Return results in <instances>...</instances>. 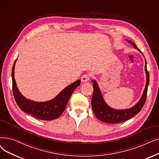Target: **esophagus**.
Returning <instances> with one entry per match:
<instances>
[{"instance_id": "34e87169", "label": "esophagus", "mask_w": 159, "mask_h": 159, "mask_svg": "<svg viewBox=\"0 0 159 159\" xmlns=\"http://www.w3.org/2000/svg\"><path fill=\"white\" fill-rule=\"evenodd\" d=\"M90 79V75L89 74H84L81 77V81L83 82V83H85V82L89 81Z\"/></svg>"}]
</instances>
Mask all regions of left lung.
Instances as JSON below:
<instances>
[{"label": "left lung", "instance_id": "obj_1", "mask_svg": "<svg viewBox=\"0 0 159 159\" xmlns=\"http://www.w3.org/2000/svg\"><path fill=\"white\" fill-rule=\"evenodd\" d=\"M134 46V48L139 50L134 43L129 41ZM145 69L147 76L146 85L143 93L139 102L131 109L126 110H116L111 109L105 103L102 98V93L99 90V87L95 80H92L93 87V92L92 98V107L93 113L97 118L102 122L115 124V123H120L125 122L128 119L132 118L133 116L136 115L139 111L142 110V107L145 103L147 98V93H148V85L149 83V73L147 69V61L145 60Z\"/></svg>", "mask_w": 159, "mask_h": 159}]
</instances>
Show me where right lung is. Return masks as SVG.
<instances>
[{
    "instance_id": "right-lung-1",
    "label": "right lung",
    "mask_w": 159,
    "mask_h": 159,
    "mask_svg": "<svg viewBox=\"0 0 159 159\" xmlns=\"http://www.w3.org/2000/svg\"><path fill=\"white\" fill-rule=\"evenodd\" d=\"M16 60L12 67L11 76H12L13 95L16 103L21 111L25 113L36 117L37 119L44 120H51L57 119L66 109L68 101L74 90L80 84L78 80L73 84L69 85L63 90L53 99L46 102H36L23 97L19 92L14 79V67Z\"/></svg>"
}]
</instances>
